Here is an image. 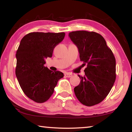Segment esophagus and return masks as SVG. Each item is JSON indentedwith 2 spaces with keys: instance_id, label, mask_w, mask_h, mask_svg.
Here are the masks:
<instances>
[{
  "instance_id": "esophagus-1",
  "label": "esophagus",
  "mask_w": 132,
  "mask_h": 132,
  "mask_svg": "<svg viewBox=\"0 0 132 132\" xmlns=\"http://www.w3.org/2000/svg\"><path fill=\"white\" fill-rule=\"evenodd\" d=\"M64 76H65L66 77H71L72 76V74H71L70 73H66L64 74Z\"/></svg>"
}]
</instances>
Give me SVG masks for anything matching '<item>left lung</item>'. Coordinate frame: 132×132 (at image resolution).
Instances as JSON below:
<instances>
[{
    "label": "left lung",
    "mask_w": 132,
    "mask_h": 132,
    "mask_svg": "<svg viewBox=\"0 0 132 132\" xmlns=\"http://www.w3.org/2000/svg\"><path fill=\"white\" fill-rule=\"evenodd\" d=\"M79 50L80 61L87 64L84 77L74 88L75 95L84 105L91 106L105 98L116 79V61L111 50L101 35L87 31L69 34Z\"/></svg>",
    "instance_id": "8db88e82"
}]
</instances>
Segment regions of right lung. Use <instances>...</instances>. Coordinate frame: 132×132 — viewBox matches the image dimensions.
<instances>
[{
    "mask_svg": "<svg viewBox=\"0 0 132 132\" xmlns=\"http://www.w3.org/2000/svg\"><path fill=\"white\" fill-rule=\"evenodd\" d=\"M64 36V32H30L20 43L15 75L24 93L38 103L47 101L64 76L61 71H51L44 64L45 59L52 57L53 49Z\"/></svg>",
    "mask_w": 132,
    "mask_h": 132,
    "instance_id": "1",
    "label": "right lung"
}]
</instances>
